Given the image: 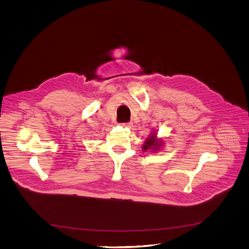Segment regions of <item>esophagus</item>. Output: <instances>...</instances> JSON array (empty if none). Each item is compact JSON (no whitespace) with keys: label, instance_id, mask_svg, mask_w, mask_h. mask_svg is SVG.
<instances>
[{"label":"esophagus","instance_id":"obj_1","mask_svg":"<svg viewBox=\"0 0 249 249\" xmlns=\"http://www.w3.org/2000/svg\"><path fill=\"white\" fill-rule=\"evenodd\" d=\"M121 125H122V126H124V127H129V126L131 125V124H129V123H126V124H121Z\"/></svg>","mask_w":249,"mask_h":249}]
</instances>
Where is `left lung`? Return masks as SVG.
I'll return each mask as SVG.
<instances>
[{
	"instance_id": "1",
	"label": "left lung",
	"mask_w": 249,
	"mask_h": 249,
	"mask_svg": "<svg viewBox=\"0 0 249 249\" xmlns=\"http://www.w3.org/2000/svg\"><path fill=\"white\" fill-rule=\"evenodd\" d=\"M164 142L157 138V134L155 131H152V134L145 139L143 144H142V151H152V152H158L160 149L163 147Z\"/></svg>"
}]
</instances>
